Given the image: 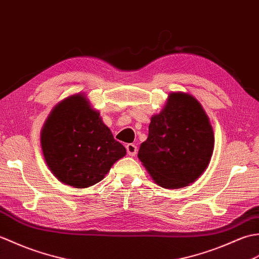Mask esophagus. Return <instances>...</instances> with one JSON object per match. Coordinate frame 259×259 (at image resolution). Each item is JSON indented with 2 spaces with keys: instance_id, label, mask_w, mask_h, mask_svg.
<instances>
[{
  "instance_id": "esophagus-1",
  "label": "esophagus",
  "mask_w": 259,
  "mask_h": 259,
  "mask_svg": "<svg viewBox=\"0 0 259 259\" xmlns=\"http://www.w3.org/2000/svg\"><path fill=\"white\" fill-rule=\"evenodd\" d=\"M126 152L130 156H135L137 153V147L134 144H127L126 145Z\"/></svg>"
}]
</instances>
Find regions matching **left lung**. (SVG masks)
Listing matches in <instances>:
<instances>
[{"mask_svg":"<svg viewBox=\"0 0 259 259\" xmlns=\"http://www.w3.org/2000/svg\"><path fill=\"white\" fill-rule=\"evenodd\" d=\"M214 149V133L202 105L192 95L170 93L154 115L139 158L164 188H180L203 174Z\"/></svg>","mask_w":259,"mask_h":259,"instance_id":"left-lung-1","label":"left lung"}]
</instances>
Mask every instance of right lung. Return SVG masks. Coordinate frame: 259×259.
<instances>
[{"label": "right lung", "instance_id": "obj_1", "mask_svg": "<svg viewBox=\"0 0 259 259\" xmlns=\"http://www.w3.org/2000/svg\"><path fill=\"white\" fill-rule=\"evenodd\" d=\"M41 144L52 173L60 182L76 188L102 181L126 154L100 114L79 94L54 107L42 130Z\"/></svg>", "mask_w": 259, "mask_h": 259}]
</instances>
